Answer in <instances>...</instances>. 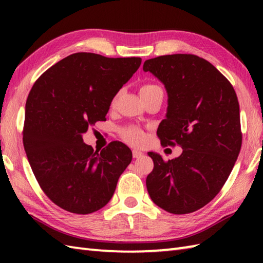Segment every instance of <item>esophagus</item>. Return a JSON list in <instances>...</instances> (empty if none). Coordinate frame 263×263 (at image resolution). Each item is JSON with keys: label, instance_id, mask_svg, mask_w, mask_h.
<instances>
[{"label": "esophagus", "instance_id": "34e87169", "mask_svg": "<svg viewBox=\"0 0 263 263\" xmlns=\"http://www.w3.org/2000/svg\"><path fill=\"white\" fill-rule=\"evenodd\" d=\"M132 155H133V158H139V157H141L143 154L141 152H139V150H133Z\"/></svg>", "mask_w": 263, "mask_h": 263}]
</instances>
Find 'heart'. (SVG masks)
I'll use <instances>...</instances> for the list:
<instances>
[{"mask_svg":"<svg viewBox=\"0 0 263 263\" xmlns=\"http://www.w3.org/2000/svg\"><path fill=\"white\" fill-rule=\"evenodd\" d=\"M158 90H161V89L157 85H154V83H146V85L140 87V95H148ZM121 136L123 138V140L133 144V146H139V144H141L144 141L143 131L140 127L135 125H130L123 128L121 131Z\"/></svg>","mask_w":263,"mask_h":263,"instance_id":"1","label":"heart"}]
</instances>
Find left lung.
<instances>
[{"label": "left lung", "mask_w": 263, "mask_h": 263, "mask_svg": "<svg viewBox=\"0 0 263 263\" xmlns=\"http://www.w3.org/2000/svg\"><path fill=\"white\" fill-rule=\"evenodd\" d=\"M143 71L164 83L166 119L158 126L163 146L178 144L180 157L165 161L148 153L154 170L150 198L175 215L197 211L214 199L230 176L242 146L239 105L231 82L208 61L192 54L147 60Z\"/></svg>", "instance_id": "1"}]
</instances>
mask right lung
Segmentation results:
<instances>
[{
    "mask_svg": "<svg viewBox=\"0 0 263 263\" xmlns=\"http://www.w3.org/2000/svg\"><path fill=\"white\" fill-rule=\"evenodd\" d=\"M140 58L74 53L38 78L28 95L24 147L47 197L66 211L87 215L108 203L132 160L120 141L95 152L82 133L106 121L111 100L136 73Z\"/></svg>",
    "mask_w": 263,
    "mask_h": 263,
    "instance_id": "right-lung-1",
    "label": "right lung"
}]
</instances>
